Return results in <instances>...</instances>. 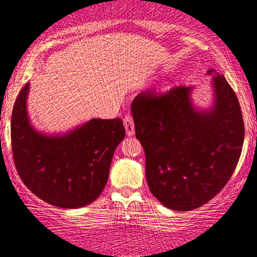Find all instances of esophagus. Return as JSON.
Returning a JSON list of instances; mask_svg holds the SVG:
<instances>
[{
	"label": "esophagus",
	"instance_id": "esophagus-1",
	"mask_svg": "<svg viewBox=\"0 0 257 257\" xmlns=\"http://www.w3.org/2000/svg\"><path fill=\"white\" fill-rule=\"evenodd\" d=\"M123 123H124V128H125L126 135H128V136L134 135L135 125H134V121H133V118L131 117V116H125V117L123 118Z\"/></svg>",
	"mask_w": 257,
	"mask_h": 257
}]
</instances>
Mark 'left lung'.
<instances>
[{
  "label": "left lung",
  "mask_w": 257,
  "mask_h": 257,
  "mask_svg": "<svg viewBox=\"0 0 257 257\" xmlns=\"http://www.w3.org/2000/svg\"><path fill=\"white\" fill-rule=\"evenodd\" d=\"M213 101L194 104V87L141 93L132 103L136 138L146 153L149 189L164 207L189 211L210 201L240 160L244 123L232 88L214 69Z\"/></svg>",
  "instance_id": "8db88e82"
}]
</instances>
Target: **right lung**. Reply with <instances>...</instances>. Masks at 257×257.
Wrapping results in <instances>:
<instances>
[{"label":"right lung","instance_id":"right-lung-1","mask_svg":"<svg viewBox=\"0 0 257 257\" xmlns=\"http://www.w3.org/2000/svg\"><path fill=\"white\" fill-rule=\"evenodd\" d=\"M30 83L16 98L12 115L13 156L28 189L51 206H88L107 184L114 152L125 136L121 118H91L62 134L39 132L30 122Z\"/></svg>","mask_w":257,"mask_h":257}]
</instances>
